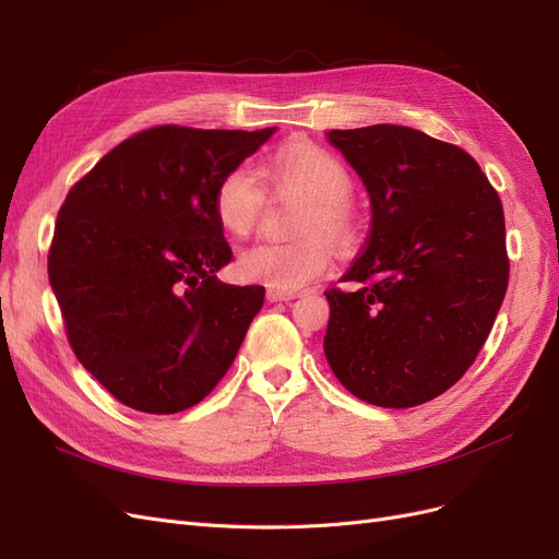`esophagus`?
I'll return each instance as SVG.
<instances>
[{
	"label": "esophagus",
	"mask_w": 559,
	"mask_h": 559,
	"mask_svg": "<svg viewBox=\"0 0 559 559\" xmlns=\"http://www.w3.org/2000/svg\"><path fill=\"white\" fill-rule=\"evenodd\" d=\"M265 298H267L270 302H277V300H292V298H296V294H286V292H277V289H267V292H265Z\"/></svg>",
	"instance_id": "1"
}]
</instances>
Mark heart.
<instances>
[{
	"mask_svg": "<svg viewBox=\"0 0 559 559\" xmlns=\"http://www.w3.org/2000/svg\"><path fill=\"white\" fill-rule=\"evenodd\" d=\"M261 170L280 191L308 200L294 228L300 240L251 245L240 251L235 273L245 282L294 294L326 273L329 246L345 253L361 242V214L352 200L354 177L329 148L306 140L280 146ZM263 207L265 189L247 163L233 165L214 186V218L233 238H247L259 226Z\"/></svg>",
	"mask_w": 559,
	"mask_h": 559,
	"instance_id": "obj_1",
	"label": "heart"
}]
</instances>
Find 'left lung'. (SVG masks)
Segmentation results:
<instances>
[{"label":"left lung","instance_id":"left-lung-1","mask_svg":"<svg viewBox=\"0 0 559 559\" xmlns=\"http://www.w3.org/2000/svg\"><path fill=\"white\" fill-rule=\"evenodd\" d=\"M366 183L364 251L331 286L324 352L380 408H413L476 361L509 286L501 198L464 148L405 126L331 130Z\"/></svg>","mask_w":559,"mask_h":559}]
</instances>
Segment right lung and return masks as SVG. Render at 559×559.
<instances>
[{"label": "right lung", "mask_w": 559, "mask_h": 559, "mask_svg": "<svg viewBox=\"0 0 559 559\" xmlns=\"http://www.w3.org/2000/svg\"><path fill=\"white\" fill-rule=\"evenodd\" d=\"M270 134L146 128L67 193L48 280L76 359L128 408L173 415L200 403L261 310L263 286L216 280L233 251L212 195Z\"/></svg>", "instance_id": "obj_1"}]
</instances>
